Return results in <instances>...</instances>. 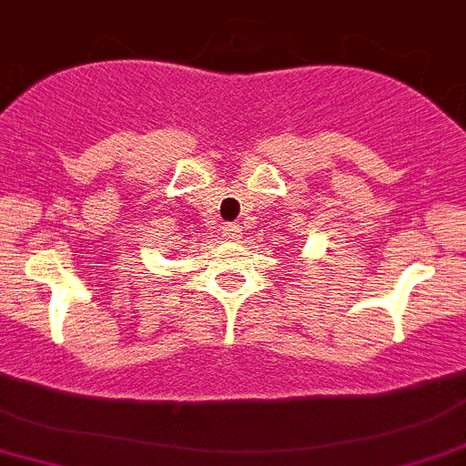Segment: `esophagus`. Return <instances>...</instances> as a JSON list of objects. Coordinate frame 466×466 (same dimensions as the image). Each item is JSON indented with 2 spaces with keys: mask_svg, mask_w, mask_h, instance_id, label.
I'll use <instances>...</instances> for the list:
<instances>
[{
  "mask_svg": "<svg viewBox=\"0 0 466 466\" xmlns=\"http://www.w3.org/2000/svg\"><path fill=\"white\" fill-rule=\"evenodd\" d=\"M223 237L229 238V241H237V238H241V225H238V223H225L223 225Z\"/></svg>",
  "mask_w": 466,
  "mask_h": 466,
  "instance_id": "obj_1",
  "label": "esophagus"
}]
</instances>
